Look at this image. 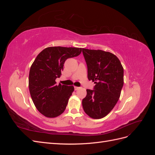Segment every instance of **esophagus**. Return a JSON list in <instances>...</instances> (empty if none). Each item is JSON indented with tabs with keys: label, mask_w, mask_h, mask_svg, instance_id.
<instances>
[{
	"label": "esophagus",
	"mask_w": 155,
	"mask_h": 155,
	"mask_svg": "<svg viewBox=\"0 0 155 155\" xmlns=\"http://www.w3.org/2000/svg\"><path fill=\"white\" fill-rule=\"evenodd\" d=\"M79 88H80V87H74L75 91H78V90H79Z\"/></svg>",
	"instance_id": "1"
}]
</instances>
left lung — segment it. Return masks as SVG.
I'll use <instances>...</instances> for the list:
<instances>
[{
    "label": "left lung",
    "instance_id": "obj_1",
    "mask_svg": "<svg viewBox=\"0 0 155 155\" xmlns=\"http://www.w3.org/2000/svg\"><path fill=\"white\" fill-rule=\"evenodd\" d=\"M87 64L88 79L94 90L87 89L83 110L93 119L106 116L118 102L124 85V68L119 59L109 51L82 49Z\"/></svg>",
    "mask_w": 155,
    "mask_h": 155
}]
</instances>
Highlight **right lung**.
I'll return each instance as SVG.
<instances>
[{
	"label": "right lung",
	"instance_id": "obj_1",
	"mask_svg": "<svg viewBox=\"0 0 155 155\" xmlns=\"http://www.w3.org/2000/svg\"><path fill=\"white\" fill-rule=\"evenodd\" d=\"M81 48L51 46L37 55L30 67L28 86L33 102L38 111L47 118H55L66 109L74 86L59 83V78L67 59L81 54Z\"/></svg>",
	"mask_w": 155,
	"mask_h": 155
}]
</instances>
